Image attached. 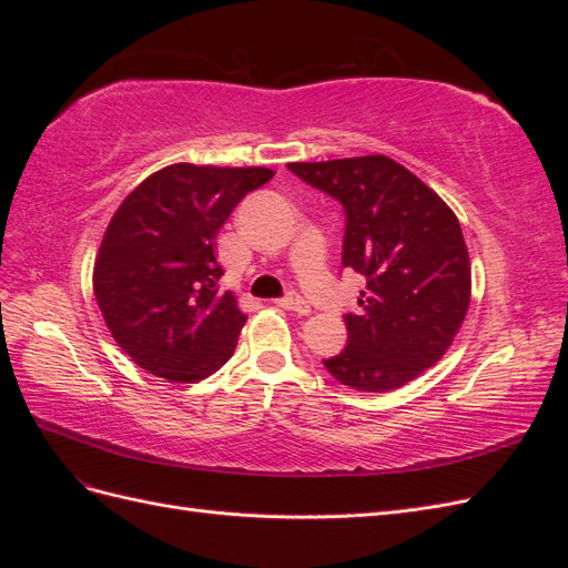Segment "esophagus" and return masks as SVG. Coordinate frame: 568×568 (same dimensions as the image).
<instances>
[{
    "instance_id": "34e87169",
    "label": "esophagus",
    "mask_w": 568,
    "mask_h": 568,
    "mask_svg": "<svg viewBox=\"0 0 568 568\" xmlns=\"http://www.w3.org/2000/svg\"><path fill=\"white\" fill-rule=\"evenodd\" d=\"M277 305L280 307H284V311H291V313H296V315H311L313 311H311V305H307V301H303L301 296H296V294H291V296H286V298H282V301H277Z\"/></svg>"
}]
</instances>
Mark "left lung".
<instances>
[{
    "label": "left lung",
    "instance_id": "8db88e82",
    "mask_svg": "<svg viewBox=\"0 0 568 568\" xmlns=\"http://www.w3.org/2000/svg\"><path fill=\"white\" fill-rule=\"evenodd\" d=\"M291 173L346 209L343 267L367 280L348 346L324 359L343 386L400 388L448 353L471 301L459 220L432 186L382 153L288 163Z\"/></svg>",
    "mask_w": 568,
    "mask_h": 568
}]
</instances>
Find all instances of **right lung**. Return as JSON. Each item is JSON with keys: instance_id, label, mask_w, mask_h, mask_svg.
<instances>
[{"instance_id": "add662e5", "label": "right lung", "mask_w": 568, "mask_h": 568, "mask_svg": "<svg viewBox=\"0 0 568 568\" xmlns=\"http://www.w3.org/2000/svg\"><path fill=\"white\" fill-rule=\"evenodd\" d=\"M274 178L263 165L175 163L118 205L94 261V298L134 365L196 384L232 357L246 315L220 291L215 239L236 203Z\"/></svg>"}]
</instances>
